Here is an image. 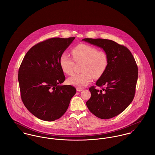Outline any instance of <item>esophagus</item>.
Returning <instances> with one entry per match:
<instances>
[{
  "label": "esophagus",
  "instance_id": "1",
  "mask_svg": "<svg viewBox=\"0 0 155 155\" xmlns=\"http://www.w3.org/2000/svg\"><path fill=\"white\" fill-rule=\"evenodd\" d=\"M76 90H77L78 92H81V91H82L83 90V88H77Z\"/></svg>",
  "mask_w": 155,
  "mask_h": 155
}]
</instances>
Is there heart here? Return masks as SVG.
Masks as SVG:
<instances>
[{
    "mask_svg": "<svg viewBox=\"0 0 155 155\" xmlns=\"http://www.w3.org/2000/svg\"><path fill=\"white\" fill-rule=\"evenodd\" d=\"M73 58L76 63H82L81 74H74L69 78L67 82L78 88H83L89 84L93 76H101L108 66V57L104 51H98L92 46L86 44H79L71 50ZM60 65L62 71L66 74L73 73L74 63L70 56L66 52L60 58Z\"/></svg>",
    "mask_w": 155,
    "mask_h": 155,
    "instance_id": "obj_1",
    "label": "heart"
}]
</instances>
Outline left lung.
<instances>
[{
  "label": "left lung",
  "mask_w": 155,
  "mask_h": 155,
  "mask_svg": "<svg viewBox=\"0 0 155 155\" xmlns=\"http://www.w3.org/2000/svg\"><path fill=\"white\" fill-rule=\"evenodd\" d=\"M102 48L108 57V66L96 82L97 89L90 87L91 98L87 101L89 111L97 117L107 119L123 111L133 101L138 67L130 51L125 46L108 39L85 38L82 39Z\"/></svg>",
  "instance_id": "1"
}]
</instances>
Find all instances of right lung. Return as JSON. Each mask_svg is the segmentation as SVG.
Returning <instances> with one entry per match:
<instances>
[{
    "label": "right lung",
    "mask_w": 155,
    "mask_h": 155,
    "mask_svg": "<svg viewBox=\"0 0 155 155\" xmlns=\"http://www.w3.org/2000/svg\"><path fill=\"white\" fill-rule=\"evenodd\" d=\"M74 39L54 38L35 45L20 67L18 79L22 102L41 120L60 118L76 92L74 87L61 85L66 77L60 65L61 55Z\"/></svg>",
    "instance_id": "1"
}]
</instances>
